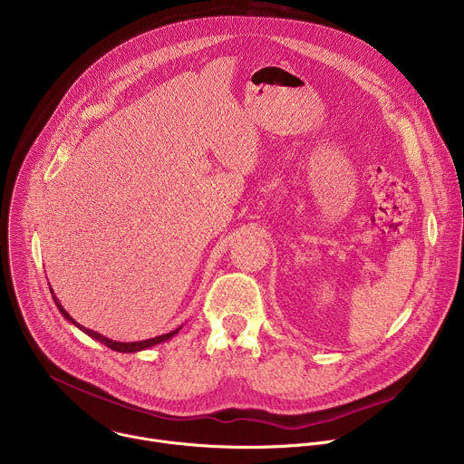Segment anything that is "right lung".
Listing matches in <instances>:
<instances>
[{
  "instance_id": "right-lung-1",
  "label": "right lung",
  "mask_w": 464,
  "mask_h": 464,
  "mask_svg": "<svg viewBox=\"0 0 464 464\" xmlns=\"http://www.w3.org/2000/svg\"><path fill=\"white\" fill-rule=\"evenodd\" d=\"M51 295H53V301H54V304H56V308H58V312L68 319L70 323H73L77 328H81L84 334H88L90 338H93V340H97V342H101L102 345H106L108 349H111V351H117V353H140V351H145V349H149V347H154V345H160V343H163V342H169L172 336H176L178 333H179V328L181 326H178L176 330H172V333H169V334H161V336H156V338H150V340H143V342H113V340H110V338H106V336H102V334H99V333H95V330H92V328H86V326H82V324H79L68 312H65V308L60 304V301L56 299V295L53 294V290H51Z\"/></svg>"
}]
</instances>
